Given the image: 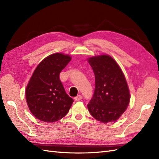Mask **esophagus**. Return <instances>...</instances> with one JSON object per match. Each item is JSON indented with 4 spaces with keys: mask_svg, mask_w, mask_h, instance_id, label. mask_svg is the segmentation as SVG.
<instances>
[{
    "mask_svg": "<svg viewBox=\"0 0 159 159\" xmlns=\"http://www.w3.org/2000/svg\"><path fill=\"white\" fill-rule=\"evenodd\" d=\"M82 98H83L82 96L79 95H78V96H76V97H75V98H74V99H75V102H78V101H80V100H81V99H82Z\"/></svg>",
    "mask_w": 159,
    "mask_h": 159,
    "instance_id": "obj_1",
    "label": "esophagus"
}]
</instances>
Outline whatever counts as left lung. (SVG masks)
<instances>
[{
  "label": "left lung",
  "mask_w": 159,
  "mask_h": 159,
  "mask_svg": "<svg viewBox=\"0 0 159 159\" xmlns=\"http://www.w3.org/2000/svg\"><path fill=\"white\" fill-rule=\"evenodd\" d=\"M95 74L94 93L88 108L91 115L104 123L115 121L129 104L130 93L120 67L108 55L88 59Z\"/></svg>",
  "instance_id": "1"
}]
</instances>
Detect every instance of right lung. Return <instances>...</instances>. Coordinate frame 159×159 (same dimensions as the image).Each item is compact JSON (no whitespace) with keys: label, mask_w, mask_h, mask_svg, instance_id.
Here are the masks:
<instances>
[{"label":"right lung","mask_w":159,"mask_h":159,"mask_svg":"<svg viewBox=\"0 0 159 159\" xmlns=\"http://www.w3.org/2000/svg\"><path fill=\"white\" fill-rule=\"evenodd\" d=\"M71 60L69 55L53 54L36 67L26 89L31 113L42 121L55 122L68 113L74 99L66 93L60 74Z\"/></svg>","instance_id":"add662e5"}]
</instances>
